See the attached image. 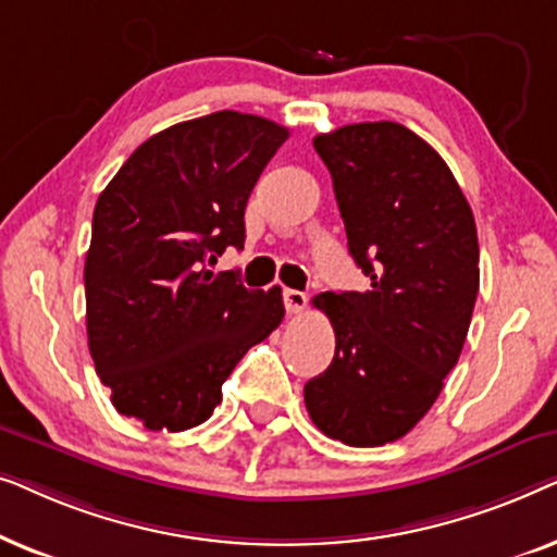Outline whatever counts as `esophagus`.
<instances>
[{
    "label": "esophagus",
    "instance_id": "esophagus-1",
    "mask_svg": "<svg viewBox=\"0 0 557 557\" xmlns=\"http://www.w3.org/2000/svg\"><path fill=\"white\" fill-rule=\"evenodd\" d=\"M307 294L304 292H296V288H286L284 292V307L288 314H301L304 309H307Z\"/></svg>",
    "mask_w": 557,
    "mask_h": 557
}]
</instances>
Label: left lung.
I'll use <instances>...</instances> for the list:
<instances>
[{
    "label": "left lung",
    "instance_id": "8db88e82",
    "mask_svg": "<svg viewBox=\"0 0 557 557\" xmlns=\"http://www.w3.org/2000/svg\"><path fill=\"white\" fill-rule=\"evenodd\" d=\"M370 292L314 296L334 360L304 385L314 425L347 446L398 441L459 362L479 292L471 208L438 151L395 121L314 136Z\"/></svg>",
    "mask_w": 557,
    "mask_h": 557
}]
</instances>
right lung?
Returning <instances> with one entry per match:
<instances>
[{"instance_id": "obj_1", "label": "right lung", "mask_w": 557, "mask_h": 557, "mask_svg": "<svg viewBox=\"0 0 557 557\" xmlns=\"http://www.w3.org/2000/svg\"><path fill=\"white\" fill-rule=\"evenodd\" d=\"M288 128L215 111L141 144L98 197L86 253L88 349L121 416L149 431L208 421L240 357L284 319L281 288L212 273L246 243V205Z\"/></svg>"}]
</instances>
